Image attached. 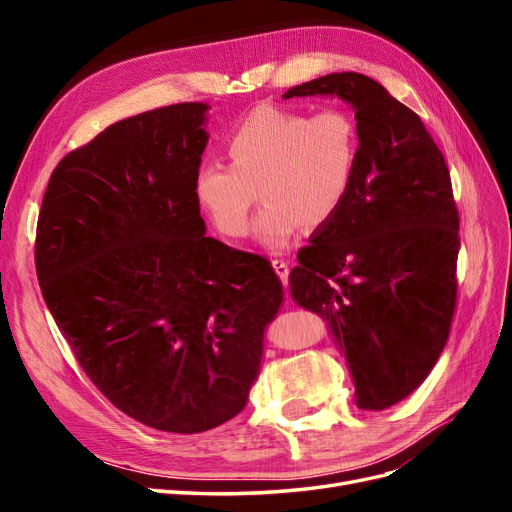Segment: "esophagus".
Segmentation results:
<instances>
[{
  "label": "esophagus",
  "mask_w": 512,
  "mask_h": 512,
  "mask_svg": "<svg viewBox=\"0 0 512 512\" xmlns=\"http://www.w3.org/2000/svg\"><path fill=\"white\" fill-rule=\"evenodd\" d=\"M273 269H275V273H277V275H280V277H282V280L286 282V280H288V275H290V269H292V267H290V262H288V260H280V258H275V260H273Z\"/></svg>",
  "instance_id": "esophagus-1"
}]
</instances>
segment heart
Returning a JSON list of instances; mask_svg holds the SVG:
<instances>
[{
	"label": "heart",
	"instance_id": "1",
	"mask_svg": "<svg viewBox=\"0 0 512 512\" xmlns=\"http://www.w3.org/2000/svg\"><path fill=\"white\" fill-rule=\"evenodd\" d=\"M230 164L207 162L194 179L200 209L222 235H247L260 196L256 237L269 250L284 247L305 226L331 222L344 207L361 158L359 123L348 108L318 113L265 102L226 134Z\"/></svg>",
	"mask_w": 512,
	"mask_h": 512
}]
</instances>
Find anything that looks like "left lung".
Returning a JSON list of instances; mask_svg holds the SVG:
<instances>
[{
    "label": "left lung",
    "mask_w": 512,
    "mask_h": 512,
    "mask_svg": "<svg viewBox=\"0 0 512 512\" xmlns=\"http://www.w3.org/2000/svg\"><path fill=\"white\" fill-rule=\"evenodd\" d=\"M339 96L361 132L354 185L299 252L290 294L329 320L356 404L386 410L425 382L457 307L459 211L451 173L412 108L359 72H335L284 98Z\"/></svg>",
    "instance_id": "8db88e82"
}]
</instances>
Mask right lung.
<instances>
[{
  "instance_id": "right-lung-1",
  "label": "right lung",
  "mask_w": 512,
  "mask_h": 512,
  "mask_svg": "<svg viewBox=\"0 0 512 512\" xmlns=\"http://www.w3.org/2000/svg\"><path fill=\"white\" fill-rule=\"evenodd\" d=\"M205 111L153 108L70 151L36 230L42 297L87 378L134 421L175 433L245 408L286 299L265 256L205 235Z\"/></svg>"
}]
</instances>
